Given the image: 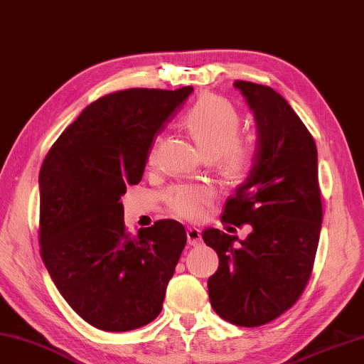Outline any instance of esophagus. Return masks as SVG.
<instances>
[{"label":"esophagus","instance_id":"1","mask_svg":"<svg viewBox=\"0 0 364 364\" xmlns=\"http://www.w3.org/2000/svg\"><path fill=\"white\" fill-rule=\"evenodd\" d=\"M188 235V243L191 246H198L202 243V232L197 229V227H189L186 230Z\"/></svg>","mask_w":364,"mask_h":364}]
</instances>
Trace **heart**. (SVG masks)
I'll use <instances>...</instances> for the list:
<instances>
[{
    "label": "heart",
    "mask_w": 364,
    "mask_h": 364,
    "mask_svg": "<svg viewBox=\"0 0 364 364\" xmlns=\"http://www.w3.org/2000/svg\"><path fill=\"white\" fill-rule=\"evenodd\" d=\"M184 126L208 158L219 156L224 172L229 176L240 178L251 168L252 145L238 135L240 113L227 99L202 95L184 115ZM154 156L156 141L149 146L148 162H153ZM211 197V191L202 184H176L166 192L164 200L175 216L196 220L205 215Z\"/></svg>",
    "instance_id": "heart-1"
}]
</instances>
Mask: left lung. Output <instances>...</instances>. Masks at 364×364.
Listing matches in <instances>:
<instances>
[{"mask_svg": "<svg viewBox=\"0 0 364 364\" xmlns=\"http://www.w3.org/2000/svg\"><path fill=\"white\" fill-rule=\"evenodd\" d=\"M235 88L254 112L257 146L252 168L227 198L223 223L251 224L247 238L235 243L218 229L203 230L206 246L219 257L208 279L213 309L238 326L265 325L296 303L308 284L322 227L317 148L279 92L237 80Z\"/></svg>", "mask_w": 364, "mask_h": 364, "instance_id": "1", "label": "left lung"}]
</instances>
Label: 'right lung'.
Returning <instances> with one entry per match:
<instances>
[{"mask_svg":"<svg viewBox=\"0 0 364 364\" xmlns=\"http://www.w3.org/2000/svg\"><path fill=\"white\" fill-rule=\"evenodd\" d=\"M191 92L131 88L99 97L42 162V260L64 300L99 330L140 328L162 311L186 230L162 219L131 237L119 198L140 183L154 135Z\"/></svg>","mask_w":364,"mask_h":364,"instance_id":"right-lung-1","label":"right lung"}]
</instances>
